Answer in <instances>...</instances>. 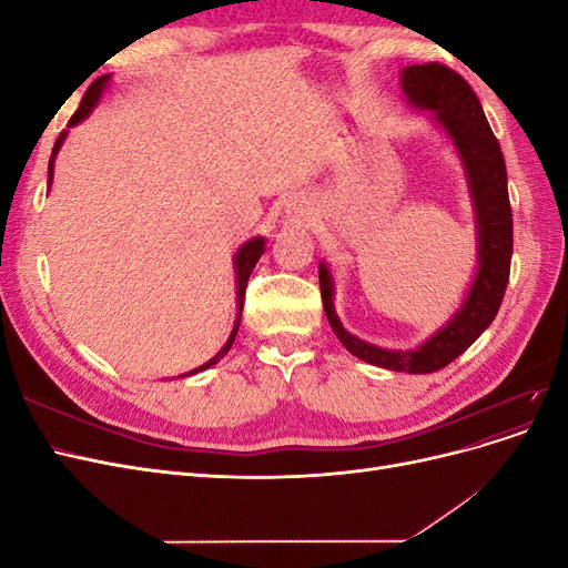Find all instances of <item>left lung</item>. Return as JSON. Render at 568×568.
Masks as SVG:
<instances>
[{
	"instance_id": "obj_1",
	"label": "left lung",
	"mask_w": 568,
	"mask_h": 568,
	"mask_svg": "<svg viewBox=\"0 0 568 568\" xmlns=\"http://www.w3.org/2000/svg\"><path fill=\"white\" fill-rule=\"evenodd\" d=\"M400 84L412 104L432 111L443 130L453 136L462 163L467 168L478 220L476 280L467 301L462 303V311L417 351H386L343 329L334 313L332 277L324 263L320 265V291L326 320L348 353L384 369L428 374L450 365L455 357L467 351L500 311L509 282L514 246L511 205L507 194L505 156L469 82L453 68L432 61L405 68Z\"/></svg>"
}]
</instances>
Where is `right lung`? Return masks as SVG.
Here are the masks:
<instances>
[{
  "label": "right lung",
  "mask_w": 568,
  "mask_h": 568,
  "mask_svg": "<svg viewBox=\"0 0 568 568\" xmlns=\"http://www.w3.org/2000/svg\"><path fill=\"white\" fill-rule=\"evenodd\" d=\"M106 82H109V75H101V78H97V80L90 84L88 92H84V97H82V101H80V109L73 113V118H71V120H68V128L78 125L80 120H84V118L90 115V111L97 106V101H99L101 92H104ZM63 140H65V130L59 134V140H57V144H54V151H51V161H49V182H51V173H54V156L59 153V149H61ZM263 246H265V242H263L261 236H257V239H251L248 244H244L242 248H239V253H236V257H234V267H236V303H239V315H236V324H234V329H232V336L227 338L225 348H222L215 357H211L209 363L201 365L199 369H194L192 374L213 367V365H215V363H220V359L225 357V353L232 348L234 336H236V332H239V320H242V311H244V296H246L248 277H251V272H253V267H255V263H257V257H261V255H263V251H265Z\"/></svg>",
  "instance_id": "1"
}]
</instances>
